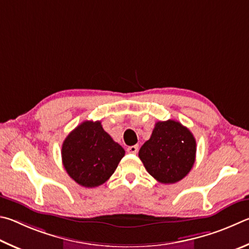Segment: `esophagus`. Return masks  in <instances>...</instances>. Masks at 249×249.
Segmentation results:
<instances>
[{
	"instance_id": "34e87169",
	"label": "esophagus",
	"mask_w": 249,
	"mask_h": 249,
	"mask_svg": "<svg viewBox=\"0 0 249 249\" xmlns=\"http://www.w3.org/2000/svg\"><path fill=\"white\" fill-rule=\"evenodd\" d=\"M138 150H139V146L138 145H131V146H129L128 149H127L128 153H131V154H136L137 152H138Z\"/></svg>"
}]
</instances>
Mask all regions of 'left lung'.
Listing matches in <instances>:
<instances>
[{"mask_svg":"<svg viewBox=\"0 0 249 249\" xmlns=\"http://www.w3.org/2000/svg\"><path fill=\"white\" fill-rule=\"evenodd\" d=\"M196 139L175 120L159 121L139 158L151 176L162 184H175L187 176L196 160Z\"/></svg>","mask_w":249,"mask_h":249,"instance_id":"obj_1","label":"left lung"}]
</instances>
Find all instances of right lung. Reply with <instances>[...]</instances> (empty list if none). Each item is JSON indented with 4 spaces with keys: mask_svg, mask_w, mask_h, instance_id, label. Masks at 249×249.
Instances as JSON below:
<instances>
[{
    "mask_svg": "<svg viewBox=\"0 0 249 249\" xmlns=\"http://www.w3.org/2000/svg\"><path fill=\"white\" fill-rule=\"evenodd\" d=\"M69 176L78 185L94 188L115 173L124 150L105 131L100 121H84L65 138L61 150Z\"/></svg>",
    "mask_w": 249,
    "mask_h": 249,
    "instance_id": "1",
    "label": "right lung"
}]
</instances>
